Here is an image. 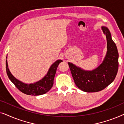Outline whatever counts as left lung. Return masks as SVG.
<instances>
[{"instance_id":"1","label":"left lung","mask_w":124,"mask_h":124,"mask_svg":"<svg viewBox=\"0 0 124 124\" xmlns=\"http://www.w3.org/2000/svg\"><path fill=\"white\" fill-rule=\"evenodd\" d=\"M107 38V51L103 62L92 70H86L68 62L71 73L76 85L83 91L98 92L111 84L117 73L118 53L116 44L112 39L111 34L106 26L101 27Z\"/></svg>"}]
</instances>
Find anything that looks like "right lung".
Here are the masks:
<instances>
[{
	"label": "right lung",
	"instance_id": "1",
	"mask_svg": "<svg viewBox=\"0 0 124 124\" xmlns=\"http://www.w3.org/2000/svg\"><path fill=\"white\" fill-rule=\"evenodd\" d=\"M7 59V56L6 57ZM62 60H57L51 65L47 73L39 81L32 84H26L18 80L15 77L8 68L7 60H6V72L8 77L15 86L22 93L29 95H40L48 92L51 89L54 84L57 68L59 63L62 62Z\"/></svg>",
	"mask_w": 124,
	"mask_h": 124
}]
</instances>
